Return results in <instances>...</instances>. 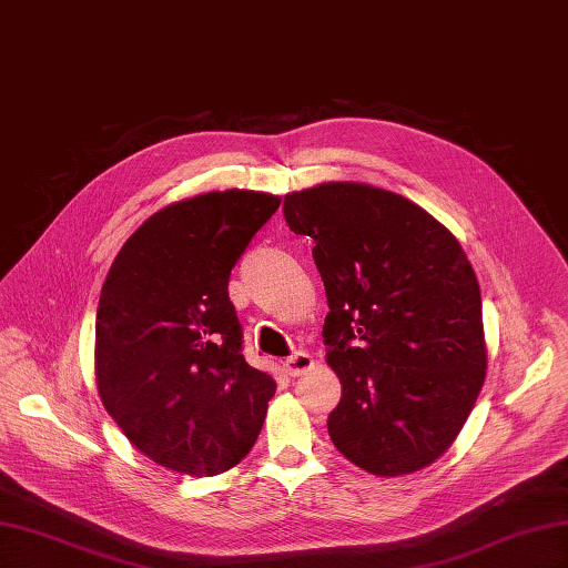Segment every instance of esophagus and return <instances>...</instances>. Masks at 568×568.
<instances>
[{"instance_id": "obj_1", "label": "esophagus", "mask_w": 568, "mask_h": 568, "mask_svg": "<svg viewBox=\"0 0 568 568\" xmlns=\"http://www.w3.org/2000/svg\"><path fill=\"white\" fill-rule=\"evenodd\" d=\"M282 367L286 369V374L288 376H301V374H305L307 369H313L315 367V357L311 355V353H294L291 357H286V359H282Z\"/></svg>"}]
</instances>
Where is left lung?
Instances as JSON below:
<instances>
[{
    "label": "left lung",
    "mask_w": 568,
    "mask_h": 568,
    "mask_svg": "<svg viewBox=\"0 0 568 568\" xmlns=\"http://www.w3.org/2000/svg\"><path fill=\"white\" fill-rule=\"evenodd\" d=\"M311 236L341 400L326 428L374 476L419 471L450 448L486 379L480 288L455 234L409 199L359 182L284 196Z\"/></svg>",
    "instance_id": "1"
}]
</instances>
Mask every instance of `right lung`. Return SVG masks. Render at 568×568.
Segmentation results:
<instances>
[{
    "instance_id": "add662e5",
    "label": "right lung",
    "mask_w": 568,
    "mask_h": 568,
    "mask_svg": "<svg viewBox=\"0 0 568 568\" xmlns=\"http://www.w3.org/2000/svg\"><path fill=\"white\" fill-rule=\"evenodd\" d=\"M280 203L248 189L170 203L128 239L101 286L99 398L161 467L215 476L261 434L277 384L244 359L227 284Z\"/></svg>"
}]
</instances>
